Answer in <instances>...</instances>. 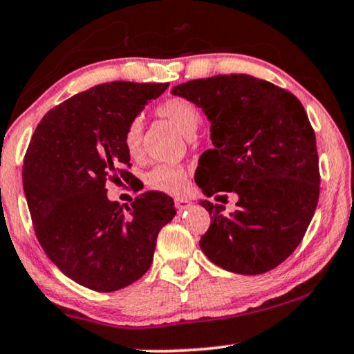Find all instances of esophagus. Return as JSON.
Here are the masks:
<instances>
[{
    "mask_svg": "<svg viewBox=\"0 0 354 354\" xmlns=\"http://www.w3.org/2000/svg\"><path fill=\"white\" fill-rule=\"evenodd\" d=\"M192 205V203L189 199H186V198H178V199H174V207H176L178 210H186V209H189Z\"/></svg>",
    "mask_w": 354,
    "mask_h": 354,
    "instance_id": "34e87169",
    "label": "esophagus"
}]
</instances>
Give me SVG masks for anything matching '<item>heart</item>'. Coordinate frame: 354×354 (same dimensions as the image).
<instances>
[{
    "instance_id": "heart-1",
    "label": "heart",
    "mask_w": 354,
    "mask_h": 354,
    "mask_svg": "<svg viewBox=\"0 0 354 354\" xmlns=\"http://www.w3.org/2000/svg\"><path fill=\"white\" fill-rule=\"evenodd\" d=\"M160 118L168 119L185 137L194 136L201 124V111L194 102L181 96H171L155 107ZM142 122L133 119L124 131V147L132 158L142 153ZM187 171L185 167L174 163H160L147 173L145 183L151 189L178 194L186 187Z\"/></svg>"
}]
</instances>
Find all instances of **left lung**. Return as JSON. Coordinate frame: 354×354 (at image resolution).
I'll return each mask as SVG.
<instances>
[{
    "mask_svg": "<svg viewBox=\"0 0 354 354\" xmlns=\"http://www.w3.org/2000/svg\"><path fill=\"white\" fill-rule=\"evenodd\" d=\"M171 93L203 107L210 120L214 149L201 156L198 186L207 198L239 196L230 216L201 201L212 214L201 250L239 274L281 265L306 235L320 192L315 133L301 101L250 75L192 80Z\"/></svg>",
    "mask_w": 354,
    "mask_h": 354,
    "instance_id": "left-lung-1",
    "label": "left lung"
}]
</instances>
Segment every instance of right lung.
Listing matches in <instances>:
<instances>
[{"mask_svg": "<svg viewBox=\"0 0 354 354\" xmlns=\"http://www.w3.org/2000/svg\"><path fill=\"white\" fill-rule=\"evenodd\" d=\"M167 88L97 84L48 111L30 138L22 186L35 235L53 265L84 288L113 292L140 279L158 232L176 214L173 199L158 191L137 196L125 214L106 189L107 181L133 178L124 131Z\"/></svg>", "mask_w": 354, "mask_h": 354, "instance_id": "add662e5", "label": "right lung"}]
</instances>
